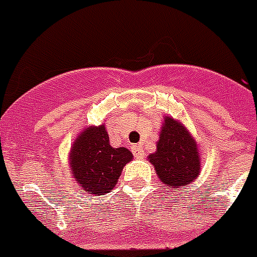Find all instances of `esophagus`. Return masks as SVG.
I'll return each mask as SVG.
<instances>
[{
  "mask_svg": "<svg viewBox=\"0 0 257 257\" xmlns=\"http://www.w3.org/2000/svg\"><path fill=\"white\" fill-rule=\"evenodd\" d=\"M132 150H134L135 157H138V158L144 157V150H143V147L140 146V144H138V146H134V147H132Z\"/></svg>",
  "mask_w": 257,
  "mask_h": 257,
  "instance_id": "esophagus-1",
  "label": "esophagus"
}]
</instances>
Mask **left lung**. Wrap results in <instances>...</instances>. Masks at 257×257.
Masks as SVG:
<instances>
[{"label":"left lung","instance_id":"obj_1","mask_svg":"<svg viewBox=\"0 0 257 257\" xmlns=\"http://www.w3.org/2000/svg\"><path fill=\"white\" fill-rule=\"evenodd\" d=\"M148 159L166 189L189 185L200 174L196 142L188 129L172 117L165 118L157 151L148 155Z\"/></svg>","mask_w":257,"mask_h":257}]
</instances>
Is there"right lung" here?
<instances>
[{
	"label": "right lung",
	"mask_w": 257,
	"mask_h": 257,
	"mask_svg": "<svg viewBox=\"0 0 257 257\" xmlns=\"http://www.w3.org/2000/svg\"><path fill=\"white\" fill-rule=\"evenodd\" d=\"M132 158L128 148L110 146L104 125L88 126L70 148V172L84 191L100 196L111 192Z\"/></svg>",
	"instance_id": "1"
}]
</instances>
